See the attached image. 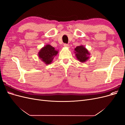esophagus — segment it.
Returning <instances> with one entry per match:
<instances>
[{
  "mask_svg": "<svg viewBox=\"0 0 125 125\" xmlns=\"http://www.w3.org/2000/svg\"><path fill=\"white\" fill-rule=\"evenodd\" d=\"M63 46H64V47H67V48H69V45H68V44H65L63 45Z\"/></svg>",
  "mask_w": 125,
  "mask_h": 125,
  "instance_id": "esophagus-1",
  "label": "esophagus"
}]
</instances>
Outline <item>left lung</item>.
Here are the masks:
<instances>
[{"label": "left lung", "mask_w": 125, "mask_h": 125, "mask_svg": "<svg viewBox=\"0 0 125 125\" xmlns=\"http://www.w3.org/2000/svg\"><path fill=\"white\" fill-rule=\"evenodd\" d=\"M74 52L77 59L81 62H85L90 58V52L83 45L77 46L74 48Z\"/></svg>", "instance_id": "8db88e82"}]
</instances>
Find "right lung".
Masks as SVG:
<instances>
[{
  "instance_id": "1",
  "label": "right lung",
  "mask_w": 125,
  "mask_h": 125,
  "mask_svg": "<svg viewBox=\"0 0 125 125\" xmlns=\"http://www.w3.org/2000/svg\"><path fill=\"white\" fill-rule=\"evenodd\" d=\"M58 53V51L50 44H47L42 48L38 52L39 58L46 65H50L55 57Z\"/></svg>"
}]
</instances>
